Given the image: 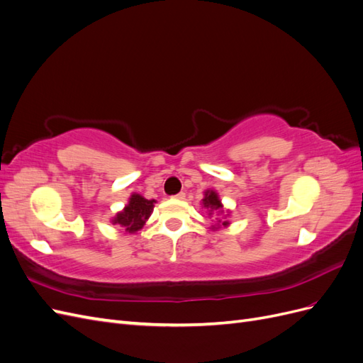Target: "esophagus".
Wrapping results in <instances>:
<instances>
[{
  "mask_svg": "<svg viewBox=\"0 0 363 363\" xmlns=\"http://www.w3.org/2000/svg\"><path fill=\"white\" fill-rule=\"evenodd\" d=\"M184 196H186V194H184V192H180V194H177V195H174L172 199H175V200H183Z\"/></svg>",
  "mask_w": 363,
  "mask_h": 363,
  "instance_id": "obj_1",
  "label": "esophagus"
}]
</instances>
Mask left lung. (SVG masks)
Segmentation results:
<instances>
[{"label": "left lung", "mask_w": 363, "mask_h": 363, "mask_svg": "<svg viewBox=\"0 0 363 363\" xmlns=\"http://www.w3.org/2000/svg\"><path fill=\"white\" fill-rule=\"evenodd\" d=\"M203 206L208 211V216H211L213 212H215V213H216V212H218V213H224V211H223V203H221V200H219V195H218L215 191H206V192H204ZM228 224H230L228 221H221V219H219V221L215 224L217 227L215 228L213 225V228H219V225L227 227Z\"/></svg>", "instance_id": "1"}]
</instances>
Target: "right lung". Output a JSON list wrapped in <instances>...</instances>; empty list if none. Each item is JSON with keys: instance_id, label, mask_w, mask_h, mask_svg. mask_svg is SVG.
Instances as JSON below:
<instances>
[{"instance_id": "add662e5", "label": "right lung", "mask_w": 363, "mask_h": 363, "mask_svg": "<svg viewBox=\"0 0 363 363\" xmlns=\"http://www.w3.org/2000/svg\"><path fill=\"white\" fill-rule=\"evenodd\" d=\"M155 203L156 200H147L139 194H133L128 199V204L116 213L112 223L123 227L127 233H136L145 225L152 208H155Z\"/></svg>"}]
</instances>
